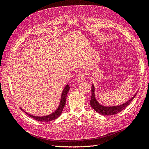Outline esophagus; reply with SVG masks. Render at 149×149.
<instances>
[{"label": "esophagus", "instance_id": "obj_1", "mask_svg": "<svg viewBox=\"0 0 149 149\" xmlns=\"http://www.w3.org/2000/svg\"><path fill=\"white\" fill-rule=\"evenodd\" d=\"M84 78H85V76L84 73H79L77 76V78H76V81H77L78 83H81L84 80Z\"/></svg>", "mask_w": 149, "mask_h": 149}]
</instances>
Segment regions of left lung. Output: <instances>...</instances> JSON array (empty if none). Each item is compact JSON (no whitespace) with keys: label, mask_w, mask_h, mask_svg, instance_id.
Here are the masks:
<instances>
[{"label":"left lung","mask_w":149,"mask_h":149,"mask_svg":"<svg viewBox=\"0 0 149 149\" xmlns=\"http://www.w3.org/2000/svg\"><path fill=\"white\" fill-rule=\"evenodd\" d=\"M91 101H90V104L91 106L93 108V109L97 112V113L100 114L101 115L104 116H111L114 115L116 114L119 113V112L124 110L125 108L129 105V104L132 102V101L134 100L135 96H136V93L134 95L133 97H132L130 100L126 102L123 104L119 106H104L97 102L96 100L95 94H94V84H93L92 88H91Z\"/></svg>","instance_id":"left-lung-1"}]
</instances>
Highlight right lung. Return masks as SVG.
<instances>
[{
    "label": "right lung",
    "instance_id": "add662e5",
    "mask_svg": "<svg viewBox=\"0 0 149 149\" xmlns=\"http://www.w3.org/2000/svg\"><path fill=\"white\" fill-rule=\"evenodd\" d=\"M70 88L68 84H67L65 87L63 91L62 94H61V100H60L59 106L58 107L57 109L55 112H53V113H52L50 114L47 115V116H32V115L27 113V112H25V111L22 109L21 107H20V109L22 111H23L24 112H25L26 114L29 115L30 117V118L34 119L35 120L40 121V122H49V121H52V120H55V119H57L58 117L61 115L63 110V108H64V107L65 106V104H66V96H67L68 93Z\"/></svg>",
    "mask_w": 149,
    "mask_h": 149
}]
</instances>
